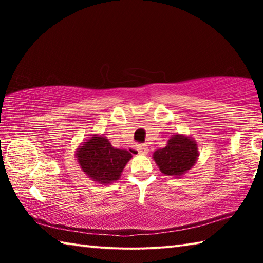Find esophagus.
<instances>
[{"mask_svg": "<svg viewBox=\"0 0 263 263\" xmlns=\"http://www.w3.org/2000/svg\"><path fill=\"white\" fill-rule=\"evenodd\" d=\"M138 152H139V154H146L148 152V147L146 145H139L138 146Z\"/></svg>", "mask_w": 263, "mask_h": 263, "instance_id": "34e87169", "label": "esophagus"}]
</instances>
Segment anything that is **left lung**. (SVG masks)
Segmentation results:
<instances>
[{
  "label": "left lung",
  "mask_w": 263,
  "mask_h": 263,
  "mask_svg": "<svg viewBox=\"0 0 263 263\" xmlns=\"http://www.w3.org/2000/svg\"><path fill=\"white\" fill-rule=\"evenodd\" d=\"M198 157L196 142L185 136H173L166 147L155 151L153 158L161 173L181 176L194 166Z\"/></svg>",
  "instance_id": "8db88e82"
}]
</instances>
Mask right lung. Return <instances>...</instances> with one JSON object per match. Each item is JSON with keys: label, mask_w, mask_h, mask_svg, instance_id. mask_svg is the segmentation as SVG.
Here are the masks:
<instances>
[{"label": "right lung", "mask_w": 263, "mask_h": 263, "mask_svg": "<svg viewBox=\"0 0 263 263\" xmlns=\"http://www.w3.org/2000/svg\"><path fill=\"white\" fill-rule=\"evenodd\" d=\"M82 145L77 153L80 166L90 179L102 184L118 180L132 157L125 149L112 147L103 136H94Z\"/></svg>", "instance_id": "obj_1"}]
</instances>
